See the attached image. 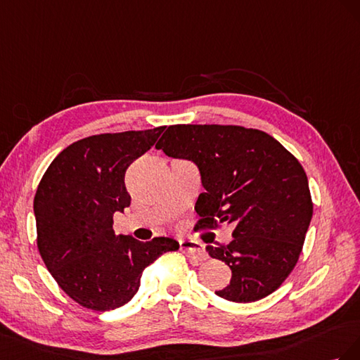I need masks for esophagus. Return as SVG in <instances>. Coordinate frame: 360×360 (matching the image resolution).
<instances>
[{
  "instance_id": "34e87169",
  "label": "esophagus",
  "mask_w": 360,
  "mask_h": 360,
  "mask_svg": "<svg viewBox=\"0 0 360 360\" xmlns=\"http://www.w3.org/2000/svg\"><path fill=\"white\" fill-rule=\"evenodd\" d=\"M179 248L181 250L186 253L188 258H191L193 261H203L207 258V253H205L203 249V244L199 241H194V240H181L179 241Z\"/></svg>"
}]
</instances>
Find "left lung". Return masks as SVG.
Masks as SVG:
<instances>
[{
	"mask_svg": "<svg viewBox=\"0 0 360 360\" xmlns=\"http://www.w3.org/2000/svg\"><path fill=\"white\" fill-rule=\"evenodd\" d=\"M155 148L198 166L205 188L194 207L198 228L235 224L228 245H207L232 270L215 294L250 303L279 288L299 261L314 211L292 153L264 131L233 125H172Z\"/></svg>",
	"mask_w": 360,
	"mask_h": 360,
	"instance_id": "1",
	"label": "left lung"
}]
</instances>
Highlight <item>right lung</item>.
I'll return each instance as SVG.
<instances>
[{
  "instance_id": "add662e5",
  "label": "right lung",
  "mask_w": 360,
  "mask_h": 360,
  "mask_svg": "<svg viewBox=\"0 0 360 360\" xmlns=\"http://www.w3.org/2000/svg\"><path fill=\"white\" fill-rule=\"evenodd\" d=\"M166 127L99 134L72 143L49 164L34 196L37 248L58 286L99 312L128 303L143 270L179 243H141L116 235L112 215L131 203L129 164L149 150Z\"/></svg>"
}]
</instances>
